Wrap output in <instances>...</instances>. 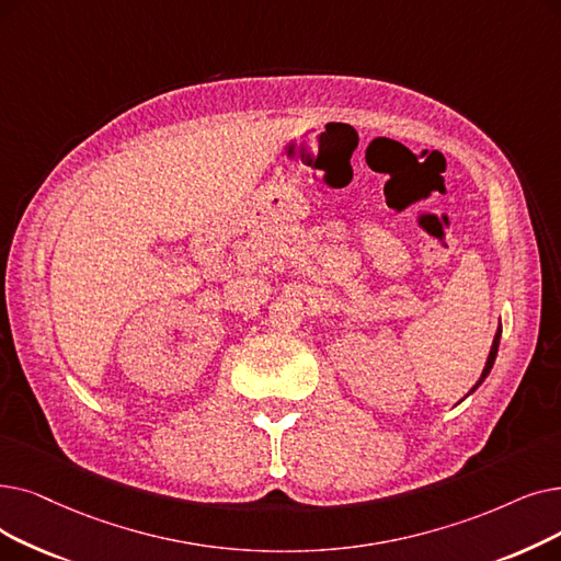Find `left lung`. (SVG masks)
<instances>
[{
  "label": "left lung",
  "mask_w": 561,
  "mask_h": 561,
  "mask_svg": "<svg viewBox=\"0 0 561 561\" xmlns=\"http://www.w3.org/2000/svg\"><path fill=\"white\" fill-rule=\"evenodd\" d=\"M500 336H502V325L497 328V332H495V339H493V346H491V353H489V362H485V367H483V371H481V378H479V382L470 389V392H474V389L485 380V376L491 374V369H493V362H495V355H497V346H500Z\"/></svg>",
  "instance_id": "1"
}]
</instances>
